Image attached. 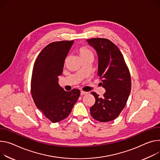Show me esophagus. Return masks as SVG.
I'll return each mask as SVG.
<instances>
[{
  "label": "esophagus",
  "mask_w": 160,
  "mask_h": 160,
  "mask_svg": "<svg viewBox=\"0 0 160 160\" xmlns=\"http://www.w3.org/2000/svg\"><path fill=\"white\" fill-rule=\"evenodd\" d=\"M88 94V92H85V91H80V94L81 95H84V94Z\"/></svg>",
  "instance_id": "obj_1"
}]
</instances>
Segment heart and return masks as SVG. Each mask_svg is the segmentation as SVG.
Masks as SVG:
<instances>
[{"label": "heart", "instance_id": "1", "mask_svg": "<svg viewBox=\"0 0 160 160\" xmlns=\"http://www.w3.org/2000/svg\"><path fill=\"white\" fill-rule=\"evenodd\" d=\"M78 53H79L80 57L82 59H85V58L91 57V56L94 57L93 52L88 47H82L78 49Z\"/></svg>", "mask_w": 160, "mask_h": 160}]
</instances>
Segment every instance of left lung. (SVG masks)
Masks as SVG:
<instances>
[{
  "mask_svg": "<svg viewBox=\"0 0 160 160\" xmlns=\"http://www.w3.org/2000/svg\"><path fill=\"white\" fill-rule=\"evenodd\" d=\"M98 55V75L106 90L102 98L95 92V103L91 107L92 117L102 122L117 118L124 109L132 87L129 69L118 47L105 38L87 40Z\"/></svg>",
  "mask_w": 160,
  "mask_h": 160,
  "instance_id": "left-lung-1",
  "label": "left lung"
}]
</instances>
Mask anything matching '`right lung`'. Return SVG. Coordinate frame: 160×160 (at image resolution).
<instances>
[{
	"label": "right lung",
	"mask_w": 160,
	"mask_h": 160,
	"mask_svg": "<svg viewBox=\"0 0 160 160\" xmlns=\"http://www.w3.org/2000/svg\"><path fill=\"white\" fill-rule=\"evenodd\" d=\"M74 41L52 42L43 48L35 61L31 78V94L38 109L52 122L69 115L80 91H65L58 83L66 57Z\"/></svg>",
	"instance_id": "1"
}]
</instances>
